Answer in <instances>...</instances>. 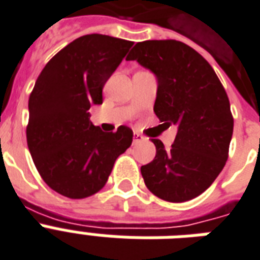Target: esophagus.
<instances>
[{"label": "esophagus", "instance_id": "esophagus-1", "mask_svg": "<svg viewBox=\"0 0 260 260\" xmlns=\"http://www.w3.org/2000/svg\"><path fill=\"white\" fill-rule=\"evenodd\" d=\"M145 140H146V138H145L142 134L134 132V142H136V144H137V142H141V141H145Z\"/></svg>", "mask_w": 260, "mask_h": 260}]
</instances>
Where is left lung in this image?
Wrapping results in <instances>:
<instances>
[{"mask_svg": "<svg viewBox=\"0 0 260 260\" xmlns=\"http://www.w3.org/2000/svg\"><path fill=\"white\" fill-rule=\"evenodd\" d=\"M127 61L157 77L153 111L164 126H178L171 149L152 140L156 157L141 167L150 192L168 202H186L210 187L228 160L233 116L228 94L209 62L179 40H145Z\"/></svg>", "mask_w": 260, "mask_h": 260, "instance_id": "8db88e82", "label": "left lung"}]
</instances>
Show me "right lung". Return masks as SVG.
I'll use <instances>...</instances> for the list:
<instances>
[{"label":"right lung","mask_w":260,"mask_h":260,"mask_svg":"<svg viewBox=\"0 0 260 260\" xmlns=\"http://www.w3.org/2000/svg\"><path fill=\"white\" fill-rule=\"evenodd\" d=\"M133 44L84 35L55 54L36 80L28 100L27 144L39 175L58 194L72 199L96 194L132 145V128L104 133L88 111L102 104L103 86Z\"/></svg>","instance_id":"obj_1"}]
</instances>
